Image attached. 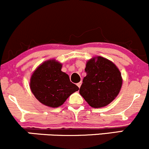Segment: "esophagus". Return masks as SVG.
Masks as SVG:
<instances>
[{
  "mask_svg": "<svg viewBox=\"0 0 149 149\" xmlns=\"http://www.w3.org/2000/svg\"><path fill=\"white\" fill-rule=\"evenodd\" d=\"M81 84H82V82H81H81L78 83V84H77V86H79V88L81 87Z\"/></svg>",
  "mask_w": 149,
  "mask_h": 149,
  "instance_id": "1",
  "label": "esophagus"
}]
</instances>
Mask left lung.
Segmentation results:
<instances>
[{"instance_id":"8db88e82","label":"left lung","mask_w":149,"mask_h":149,"mask_svg":"<svg viewBox=\"0 0 149 149\" xmlns=\"http://www.w3.org/2000/svg\"><path fill=\"white\" fill-rule=\"evenodd\" d=\"M80 94L93 108H101L113 101L122 85L121 74L116 65L98 56L87 62Z\"/></svg>"}]
</instances>
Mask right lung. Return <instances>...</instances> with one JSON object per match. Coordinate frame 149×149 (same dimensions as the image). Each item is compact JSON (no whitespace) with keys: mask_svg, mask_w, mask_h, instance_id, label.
<instances>
[{"mask_svg":"<svg viewBox=\"0 0 149 149\" xmlns=\"http://www.w3.org/2000/svg\"><path fill=\"white\" fill-rule=\"evenodd\" d=\"M62 65L55 60L44 62L33 73L30 86L36 98L46 106H61L79 87L70 82L69 76L61 71Z\"/></svg>","mask_w":149,"mask_h":149,"instance_id":"1","label":"right lung"}]
</instances>
